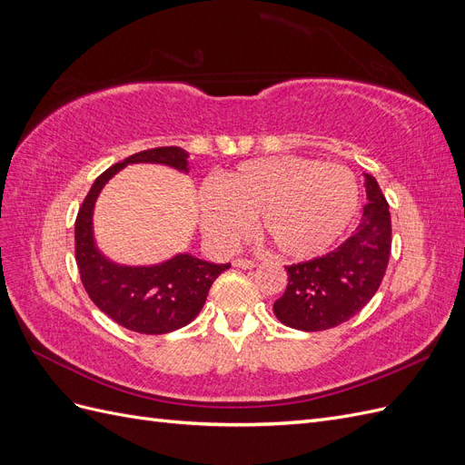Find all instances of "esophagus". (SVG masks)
Instances as JSON below:
<instances>
[{
    "instance_id": "esophagus-1",
    "label": "esophagus",
    "mask_w": 465,
    "mask_h": 465,
    "mask_svg": "<svg viewBox=\"0 0 465 465\" xmlns=\"http://www.w3.org/2000/svg\"><path fill=\"white\" fill-rule=\"evenodd\" d=\"M234 267H241V270H252V267H256L254 260H248V258H236L232 262Z\"/></svg>"
}]
</instances>
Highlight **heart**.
I'll return each mask as SVG.
<instances>
[{"label": "heart", "mask_w": 465, "mask_h": 465, "mask_svg": "<svg viewBox=\"0 0 465 465\" xmlns=\"http://www.w3.org/2000/svg\"><path fill=\"white\" fill-rule=\"evenodd\" d=\"M357 205L359 184L347 166L292 154L242 163L200 193L202 227L215 246L234 248L260 219L263 236L291 258L330 248Z\"/></svg>", "instance_id": "obj_1"}]
</instances>
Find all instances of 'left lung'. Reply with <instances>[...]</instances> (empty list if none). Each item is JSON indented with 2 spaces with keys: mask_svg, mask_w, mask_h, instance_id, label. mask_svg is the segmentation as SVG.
I'll return each mask as SVG.
<instances>
[{
  "mask_svg": "<svg viewBox=\"0 0 465 465\" xmlns=\"http://www.w3.org/2000/svg\"><path fill=\"white\" fill-rule=\"evenodd\" d=\"M367 198L355 232L326 256L287 265L289 283L273 304L281 323L302 331H322L361 312L382 283L391 221L378 182L367 174Z\"/></svg>",
  "mask_w": 465,
  "mask_h": 465,
  "instance_id": "8db88e82",
  "label": "left lung"
}]
</instances>
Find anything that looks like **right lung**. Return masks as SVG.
I'll return each instance as SVG.
<instances>
[{"mask_svg":"<svg viewBox=\"0 0 465 465\" xmlns=\"http://www.w3.org/2000/svg\"><path fill=\"white\" fill-rule=\"evenodd\" d=\"M188 153L154 147L124 159L94 180L75 219V262L91 301L120 326L137 333L161 335L184 328L205 304L213 281L231 263H211L180 254L159 265L128 267L106 260L93 242V207L98 192L130 163H159L186 171Z\"/></svg>","mask_w":465,"mask_h":465,"instance_id":"right-lung-1","label":"right lung"}]
</instances>
